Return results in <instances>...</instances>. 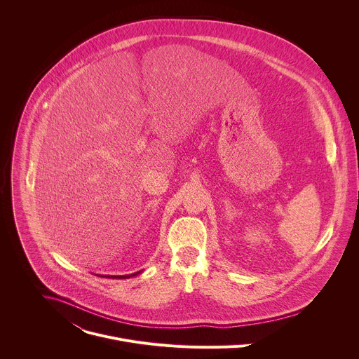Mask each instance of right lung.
<instances>
[{"label":"right lung","instance_id":"1","mask_svg":"<svg viewBox=\"0 0 359 359\" xmlns=\"http://www.w3.org/2000/svg\"><path fill=\"white\" fill-rule=\"evenodd\" d=\"M140 271H137V273H133V274H130V276H119V277H112V278H129V277H133V276H136V274H139Z\"/></svg>","mask_w":359,"mask_h":359}]
</instances>
